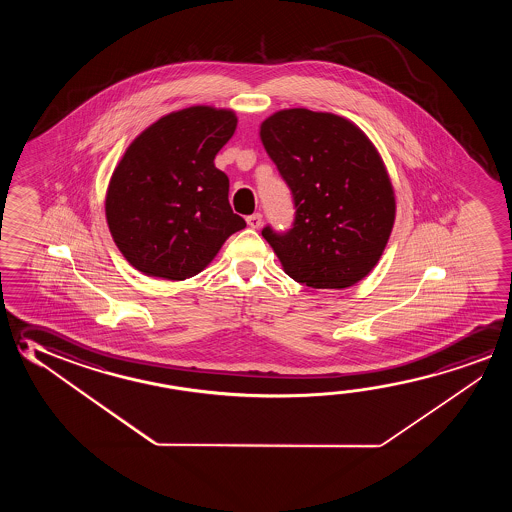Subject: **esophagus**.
Segmentation results:
<instances>
[{"mask_svg": "<svg viewBox=\"0 0 512 512\" xmlns=\"http://www.w3.org/2000/svg\"><path fill=\"white\" fill-rule=\"evenodd\" d=\"M246 223H248V227L252 228H260V225H262V214H252V216H248L246 218Z\"/></svg>", "mask_w": 512, "mask_h": 512, "instance_id": "obj_1", "label": "esophagus"}]
</instances>
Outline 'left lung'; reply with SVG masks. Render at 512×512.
Returning <instances> with one entry per match:
<instances>
[{
    "label": "left lung",
    "instance_id": "8db88e82",
    "mask_svg": "<svg viewBox=\"0 0 512 512\" xmlns=\"http://www.w3.org/2000/svg\"><path fill=\"white\" fill-rule=\"evenodd\" d=\"M260 141L293 191L294 227L262 237L289 277L312 289H346L371 273L393 232L396 200L368 135L332 112L284 109Z\"/></svg>",
    "mask_w": 512,
    "mask_h": 512
}]
</instances>
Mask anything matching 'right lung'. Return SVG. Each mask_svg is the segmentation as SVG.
I'll return each instance as SVG.
<instances>
[{
	"label": "right lung",
	"instance_id": "obj_1",
	"mask_svg": "<svg viewBox=\"0 0 512 512\" xmlns=\"http://www.w3.org/2000/svg\"><path fill=\"white\" fill-rule=\"evenodd\" d=\"M237 128L234 110L193 105L144 128L110 176L105 216L114 243L146 277L185 280L246 227L214 164Z\"/></svg>",
	"mask_w": 512,
	"mask_h": 512
}]
</instances>
